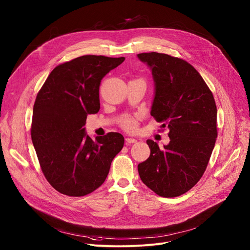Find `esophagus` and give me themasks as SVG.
Instances as JSON below:
<instances>
[{"label": "esophagus", "instance_id": "esophagus-1", "mask_svg": "<svg viewBox=\"0 0 250 250\" xmlns=\"http://www.w3.org/2000/svg\"><path fill=\"white\" fill-rule=\"evenodd\" d=\"M125 141L127 142V144H136V142H137V140L135 138H132V137H126Z\"/></svg>", "mask_w": 250, "mask_h": 250}]
</instances>
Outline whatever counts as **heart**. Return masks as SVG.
Here are the masks:
<instances>
[{"mask_svg": "<svg viewBox=\"0 0 250 250\" xmlns=\"http://www.w3.org/2000/svg\"><path fill=\"white\" fill-rule=\"evenodd\" d=\"M123 126L128 130H133L136 128L137 126V123L135 121V119L130 118V117H125L123 120Z\"/></svg>", "mask_w": 250, "mask_h": 250, "instance_id": "b5f03b06", "label": "heart"}]
</instances>
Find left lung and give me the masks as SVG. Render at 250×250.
I'll list each match as a JSON object with an SVG mask.
<instances>
[{
  "label": "left lung",
  "instance_id": "8db88e82",
  "mask_svg": "<svg viewBox=\"0 0 250 250\" xmlns=\"http://www.w3.org/2000/svg\"><path fill=\"white\" fill-rule=\"evenodd\" d=\"M151 70L154 97L150 115L169 129V144L160 149L147 139L149 157L137 166L141 181L161 197H178L203 176L215 147L217 106L198 71L167 54H137Z\"/></svg>",
  "mask_w": 250,
  "mask_h": 250
}]
</instances>
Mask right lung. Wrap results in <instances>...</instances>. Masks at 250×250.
Here are the masks:
<instances>
[{"mask_svg":"<svg viewBox=\"0 0 250 250\" xmlns=\"http://www.w3.org/2000/svg\"><path fill=\"white\" fill-rule=\"evenodd\" d=\"M125 57L84 55L56 66L39 92L32 111L31 139L49 184L59 193L81 197L98 189L122 150L124 136L86 132L88 115L100 110L102 79Z\"/></svg>","mask_w":250,"mask_h":250,"instance_id":"1","label":"right lung"}]
</instances>
